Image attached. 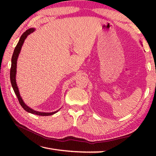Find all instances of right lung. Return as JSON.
<instances>
[{"label":"right lung","mask_w":156,"mask_h":156,"mask_svg":"<svg viewBox=\"0 0 156 156\" xmlns=\"http://www.w3.org/2000/svg\"><path fill=\"white\" fill-rule=\"evenodd\" d=\"M34 29L31 28L29 29L26 31H25L24 33L22 34V36H20V40L18 41V43L17 44V45L16 46L14 53H13L12 55V66H11V69H10V80H11V83H12V86L13 87V89L15 92L16 95L18 99V101H19V103L20 104L22 107L24 109L26 112H30L31 113H33V114H36V115H42V116H45V115H51L54 113H56L58 111L54 112H51V113H45V112H36V111H34L32 109H31L29 107H27L26 105L23 100L21 98V97L20 96L19 94V91H18V87L16 83V63H17V59L18 57V55H19V53L20 51L21 47L23 46V44L24 43L25 39L27 38V36L28 35H30V34H31L34 31Z\"/></svg>","instance_id":"right-lung-1"}]
</instances>
